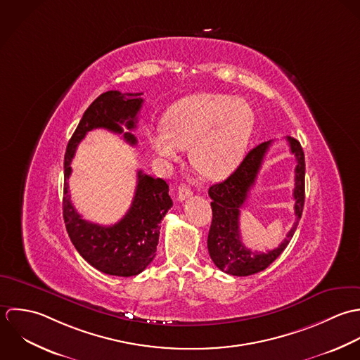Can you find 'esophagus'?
I'll use <instances>...</instances> for the list:
<instances>
[{
  "label": "esophagus",
  "mask_w": 360,
  "mask_h": 360,
  "mask_svg": "<svg viewBox=\"0 0 360 360\" xmlns=\"http://www.w3.org/2000/svg\"><path fill=\"white\" fill-rule=\"evenodd\" d=\"M192 195H193V192H192V189L189 186H186V185H181L179 186V189H178V200L179 202H184V200L189 199Z\"/></svg>",
  "instance_id": "obj_1"
}]
</instances>
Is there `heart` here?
<instances>
[{
  "instance_id": "1",
  "label": "heart",
  "mask_w": 360,
  "mask_h": 360,
  "mask_svg": "<svg viewBox=\"0 0 360 360\" xmlns=\"http://www.w3.org/2000/svg\"><path fill=\"white\" fill-rule=\"evenodd\" d=\"M162 122L164 128L148 135L155 153L176 160L181 148H189L193 168L206 178L218 179L242 161L256 115L243 97L203 91L174 103Z\"/></svg>"
}]
</instances>
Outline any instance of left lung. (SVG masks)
Segmentation results:
<instances>
[{
    "label": "left lung",
    "instance_id": "left-lung-1",
    "mask_svg": "<svg viewBox=\"0 0 360 360\" xmlns=\"http://www.w3.org/2000/svg\"><path fill=\"white\" fill-rule=\"evenodd\" d=\"M290 153L296 158L295 167V216L296 219L287 233V238L277 249L266 253L250 250L242 243L239 216L249 192L253 188L263 160L271 146V141L252 148L239 167L221 184L210 186L213 219L207 238V249L217 267L231 276L246 277L266 270L284 250L292 239L304 205V154L300 143L287 136Z\"/></svg>",
    "mask_w": 360,
    "mask_h": 360
}]
</instances>
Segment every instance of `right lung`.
<instances>
[{
	"instance_id": "obj_1",
	"label": "right lung",
	"mask_w": 360,
	"mask_h": 360,
	"mask_svg": "<svg viewBox=\"0 0 360 360\" xmlns=\"http://www.w3.org/2000/svg\"><path fill=\"white\" fill-rule=\"evenodd\" d=\"M143 93H121L110 90L100 94L84 111L72 138L67 146L64 160L63 214L67 232L79 255L94 269L108 276H138L153 262L160 222L172 207L168 185L161 178H153L138 171V185L128 213L114 225H98L83 219L71 202L68 179L77 144L93 129H107L122 134V125L134 131L142 108ZM129 144H136L131 132L124 134Z\"/></svg>"
}]
</instances>
